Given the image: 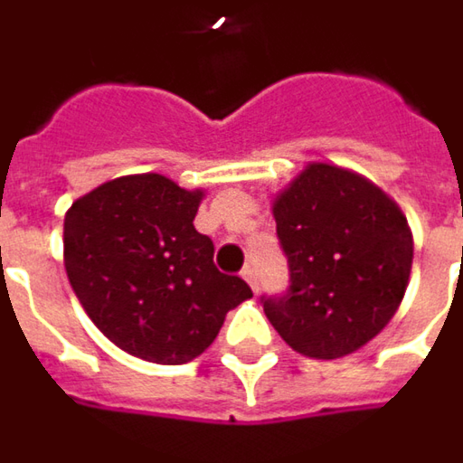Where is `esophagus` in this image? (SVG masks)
I'll return each instance as SVG.
<instances>
[{"mask_svg": "<svg viewBox=\"0 0 463 463\" xmlns=\"http://www.w3.org/2000/svg\"><path fill=\"white\" fill-rule=\"evenodd\" d=\"M241 276L245 278V283H248V286L253 288V290H258V278H255V270L250 268V265H248V268H242Z\"/></svg>", "mask_w": 463, "mask_h": 463, "instance_id": "34e87169", "label": "esophagus"}]
</instances>
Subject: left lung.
I'll return each mask as SVG.
<instances>
[{"instance_id": "obj_1", "label": "left lung", "mask_w": 463, "mask_h": 463, "mask_svg": "<svg viewBox=\"0 0 463 463\" xmlns=\"http://www.w3.org/2000/svg\"><path fill=\"white\" fill-rule=\"evenodd\" d=\"M290 265L283 298L263 310L278 335L308 358H344L376 338L399 310L413 235L399 203L361 173L308 163L273 198Z\"/></svg>"}]
</instances>
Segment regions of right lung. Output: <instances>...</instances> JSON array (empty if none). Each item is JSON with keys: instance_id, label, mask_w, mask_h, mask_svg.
I'll list each match as a JSON object with an SVG mask.
<instances>
[{"instance_id": "add662e5", "label": "right lung", "mask_w": 463, "mask_h": 463, "mask_svg": "<svg viewBox=\"0 0 463 463\" xmlns=\"http://www.w3.org/2000/svg\"><path fill=\"white\" fill-rule=\"evenodd\" d=\"M203 187L142 173L108 180L64 215V270L99 331L125 354L177 366L208 348L228 310L253 298L195 231Z\"/></svg>"}]
</instances>
